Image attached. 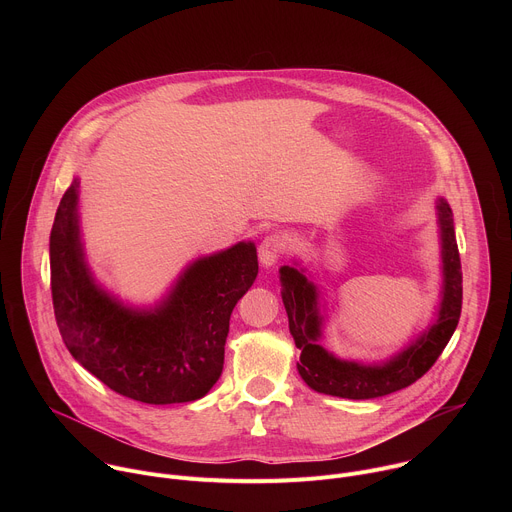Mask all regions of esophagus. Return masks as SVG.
Masks as SVG:
<instances>
[{"instance_id": "obj_1", "label": "esophagus", "mask_w": 512, "mask_h": 512, "mask_svg": "<svg viewBox=\"0 0 512 512\" xmlns=\"http://www.w3.org/2000/svg\"><path fill=\"white\" fill-rule=\"evenodd\" d=\"M285 239L277 233L267 235L259 245V261L263 267H271L277 263V259L285 253Z\"/></svg>"}]
</instances>
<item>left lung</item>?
<instances>
[{"instance_id":"obj_1","label":"left lung","mask_w":512,"mask_h":512,"mask_svg":"<svg viewBox=\"0 0 512 512\" xmlns=\"http://www.w3.org/2000/svg\"><path fill=\"white\" fill-rule=\"evenodd\" d=\"M437 223L442 235L444 289L437 320L407 348L383 364L340 360L320 344L322 316L318 287L304 269L283 265L279 269L281 300L289 320V332L302 350L298 371L306 385L318 393L342 399H375L401 391L421 379L450 342L462 312V263L450 204L437 200Z\"/></svg>"}]
</instances>
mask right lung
Listing matches in <instances>:
<instances>
[{
  "instance_id": "add662e5",
  "label": "right lung",
  "mask_w": 512,
  "mask_h": 512,
  "mask_svg": "<svg viewBox=\"0 0 512 512\" xmlns=\"http://www.w3.org/2000/svg\"><path fill=\"white\" fill-rule=\"evenodd\" d=\"M259 271L257 249L237 243L196 259L154 310H133L99 287L79 229V178L50 233V289L60 336L111 391L150 405L204 397L223 373L229 320Z\"/></svg>"
}]
</instances>
